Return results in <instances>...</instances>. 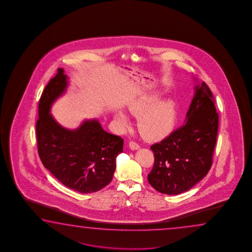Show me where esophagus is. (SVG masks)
Masks as SVG:
<instances>
[{
  "instance_id": "esophagus-1",
  "label": "esophagus",
  "mask_w": 252,
  "mask_h": 252,
  "mask_svg": "<svg viewBox=\"0 0 252 252\" xmlns=\"http://www.w3.org/2000/svg\"><path fill=\"white\" fill-rule=\"evenodd\" d=\"M128 146H129L130 150H132V151H137V150H138L139 148H140L139 145L137 144L136 142H133V141H130V142L128 143Z\"/></svg>"
}]
</instances>
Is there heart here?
<instances>
[{
  "mask_svg": "<svg viewBox=\"0 0 252 252\" xmlns=\"http://www.w3.org/2000/svg\"><path fill=\"white\" fill-rule=\"evenodd\" d=\"M161 97L159 92L142 96L134 100L128 107L131 115H138L137 124L145 136L158 138L169 132L175 126L177 118L176 103L172 98L158 101ZM115 119L120 128L126 130L129 127V120L123 112L115 113Z\"/></svg>",
  "mask_w": 252,
  "mask_h": 252,
  "instance_id": "b5f03b06",
  "label": "heart"
}]
</instances>
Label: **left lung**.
I'll use <instances>...</instances> for the list:
<instances>
[{"mask_svg":"<svg viewBox=\"0 0 252 252\" xmlns=\"http://www.w3.org/2000/svg\"><path fill=\"white\" fill-rule=\"evenodd\" d=\"M196 82L183 126L151 146L154 166L148 182L156 190L178 195L195 186L212 166L219 115L213 94L205 82Z\"/></svg>","mask_w":252,"mask_h":252,"instance_id":"1","label":"left lung"}]
</instances>
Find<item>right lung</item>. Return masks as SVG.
<instances>
[{"mask_svg":"<svg viewBox=\"0 0 252 252\" xmlns=\"http://www.w3.org/2000/svg\"><path fill=\"white\" fill-rule=\"evenodd\" d=\"M68 86V76L58 68L40 97L36 124L38 155L66 187L80 193L98 191L111 182L124 140L104 130L95 118L85 120L74 129L62 126L50 112Z\"/></svg>","mask_w":252,"mask_h":252,"instance_id":"right-lung-1","label":"right lung"}]
</instances>
